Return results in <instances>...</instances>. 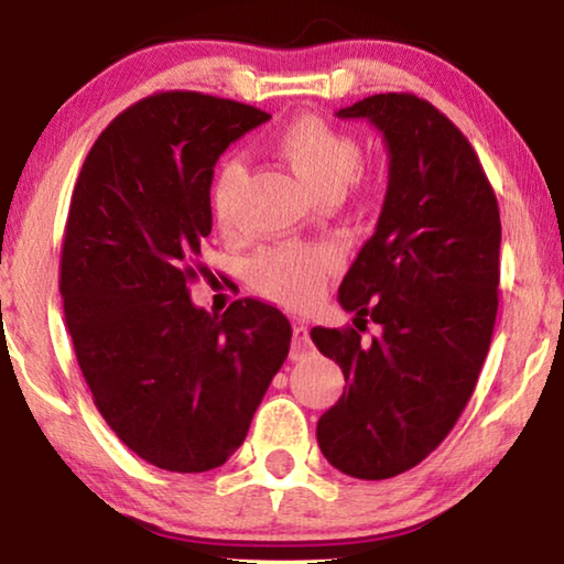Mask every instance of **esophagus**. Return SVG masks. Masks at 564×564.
<instances>
[{"mask_svg": "<svg viewBox=\"0 0 564 564\" xmlns=\"http://www.w3.org/2000/svg\"><path fill=\"white\" fill-rule=\"evenodd\" d=\"M311 351H313V341H311V330H307V326L292 328L290 357L292 359H305Z\"/></svg>", "mask_w": 564, "mask_h": 564, "instance_id": "obj_1", "label": "esophagus"}]
</instances>
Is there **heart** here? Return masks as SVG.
<instances>
[{
    "label": "heart",
    "mask_w": 564,
    "mask_h": 564,
    "mask_svg": "<svg viewBox=\"0 0 564 564\" xmlns=\"http://www.w3.org/2000/svg\"><path fill=\"white\" fill-rule=\"evenodd\" d=\"M274 151L300 182L321 199H336L357 180L361 169V145L315 115L288 122L274 138ZM243 182V164L226 159L213 182V207L220 226H230L238 187ZM338 253L334 246H282L261 251L251 261V284L261 295L288 307H307L323 295L328 276L336 272Z\"/></svg>",
    "instance_id": "heart-1"
}]
</instances>
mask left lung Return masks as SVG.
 Instances as JSON below:
<instances>
[{"instance_id": "left-lung-1", "label": "left lung", "mask_w": 564, "mask_h": 564, "mask_svg": "<svg viewBox=\"0 0 564 564\" xmlns=\"http://www.w3.org/2000/svg\"><path fill=\"white\" fill-rule=\"evenodd\" d=\"M367 120L388 145V192L375 236L338 288L344 311L381 323L313 328L346 388L321 415L318 446L359 480L426 459L473 398L498 313L500 213L480 159L454 122L415 95H375L336 112Z\"/></svg>"}]
</instances>
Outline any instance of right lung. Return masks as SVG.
<instances>
[{
  "label": "right lung",
  "mask_w": 564,
  "mask_h": 564,
  "mask_svg": "<svg viewBox=\"0 0 564 564\" xmlns=\"http://www.w3.org/2000/svg\"><path fill=\"white\" fill-rule=\"evenodd\" d=\"M269 118L159 91L102 130L72 195L61 297L76 359L107 426L169 473L220 467L290 351L276 307L249 297L215 315L189 297L215 161Z\"/></svg>",
  "instance_id": "add662e5"
}]
</instances>
